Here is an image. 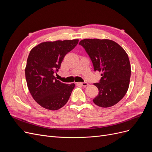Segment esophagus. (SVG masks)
I'll use <instances>...</instances> for the list:
<instances>
[{"instance_id": "1", "label": "esophagus", "mask_w": 152, "mask_h": 152, "mask_svg": "<svg viewBox=\"0 0 152 152\" xmlns=\"http://www.w3.org/2000/svg\"><path fill=\"white\" fill-rule=\"evenodd\" d=\"M77 84H79L81 85L84 87H86L87 86H88V83H87V82H77Z\"/></svg>"}]
</instances>
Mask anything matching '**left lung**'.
<instances>
[{
    "label": "left lung",
    "mask_w": 152,
    "mask_h": 152,
    "mask_svg": "<svg viewBox=\"0 0 152 152\" xmlns=\"http://www.w3.org/2000/svg\"><path fill=\"white\" fill-rule=\"evenodd\" d=\"M94 66V70L102 72V78L94 85L99 93L93 100L98 107H112L124 98L129 88L131 65L128 55L115 42L108 39L81 40Z\"/></svg>",
    "instance_id": "left-lung-1"
}]
</instances>
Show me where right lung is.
Masks as SVG:
<instances>
[{
  "instance_id": "right-lung-1",
  "label": "right lung",
  "mask_w": 152,
  "mask_h": 152,
  "mask_svg": "<svg viewBox=\"0 0 152 152\" xmlns=\"http://www.w3.org/2000/svg\"><path fill=\"white\" fill-rule=\"evenodd\" d=\"M78 42V39L44 42L30 50L25 68L26 83L32 97L43 108L58 110L70 98L75 84H64L54 75Z\"/></svg>"
}]
</instances>
